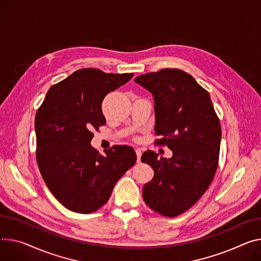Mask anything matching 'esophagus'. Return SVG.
Listing matches in <instances>:
<instances>
[{"label": "esophagus", "mask_w": 261, "mask_h": 261, "mask_svg": "<svg viewBox=\"0 0 261 261\" xmlns=\"http://www.w3.org/2000/svg\"><path fill=\"white\" fill-rule=\"evenodd\" d=\"M135 152H136V155H137V162H139L140 161V157H141V150L140 149H136L135 150Z\"/></svg>", "instance_id": "34e87169"}]
</instances>
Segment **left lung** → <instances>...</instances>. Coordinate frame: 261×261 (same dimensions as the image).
Wrapping results in <instances>:
<instances>
[{
	"label": "left lung",
	"instance_id": "1",
	"mask_svg": "<svg viewBox=\"0 0 261 261\" xmlns=\"http://www.w3.org/2000/svg\"><path fill=\"white\" fill-rule=\"evenodd\" d=\"M134 82L154 98L156 143L168 146L172 158L146 151L141 161L154 170L144 185L146 204L163 217L174 218L195 205L216 175L222 130L209 92L193 76L163 68L138 76Z\"/></svg>",
	"mask_w": 261,
	"mask_h": 261
}]
</instances>
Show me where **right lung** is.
<instances>
[{
  "instance_id": "add662e5",
  "label": "right lung",
  "mask_w": 261,
  "mask_h": 261,
  "mask_svg": "<svg viewBox=\"0 0 261 261\" xmlns=\"http://www.w3.org/2000/svg\"><path fill=\"white\" fill-rule=\"evenodd\" d=\"M134 74H106L82 68L53 85L35 115L36 160L53 196L67 209L91 213L110 198L113 187L136 162L129 146L105 156L92 148L91 131L106 123L102 102Z\"/></svg>"
}]
</instances>
